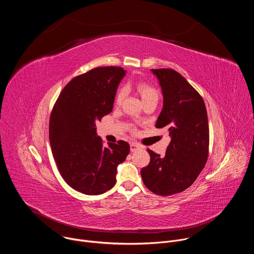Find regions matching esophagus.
I'll return each mask as SVG.
<instances>
[{
	"label": "esophagus",
	"instance_id": "esophagus-1",
	"mask_svg": "<svg viewBox=\"0 0 254 254\" xmlns=\"http://www.w3.org/2000/svg\"><path fill=\"white\" fill-rule=\"evenodd\" d=\"M138 149H140V146L138 143H136V142H131L130 143V151L131 152H135Z\"/></svg>",
	"mask_w": 254,
	"mask_h": 254
}]
</instances>
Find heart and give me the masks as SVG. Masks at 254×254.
<instances>
[{
    "instance_id": "b5f03b06",
    "label": "heart",
    "mask_w": 254,
    "mask_h": 254,
    "mask_svg": "<svg viewBox=\"0 0 254 254\" xmlns=\"http://www.w3.org/2000/svg\"><path fill=\"white\" fill-rule=\"evenodd\" d=\"M135 88H136L137 92L139 93L143 102H146L151 99H158L159 94H158L157 89L152 84H150L146 81H136ZM126 95H127V88L125 86H121L117 90V93L115 96V104L121 105L122 102L124 101ZM132 130H134V128H132Z\"/></svg>"
}]
</instances>
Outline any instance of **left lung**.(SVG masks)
<instances>
[{
  "mask_svg": "<svg viewBox=\"0 0 254 254\" xmlns=\"http://www.w3.org/2000/svg\"><path fill=\"white\" fill-rule=\"evenodd\" d=\"M164 96L156 127L168 128L172 139L165 156L148 149L151 161L140 170L146 187L160 196L185 191L204 169L209 154V125L200 93L179 72L152 69Z\"/></svg>",
  "mask_w": 254,
  "mask_h": 254,
  "instance_id": "8db88e82",
  "label": "left lung"
}]
</instances>
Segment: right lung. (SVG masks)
Returning a JSON list of instances; mask_svg holds the SVG:
<instances>
[{
    "label": "right lung",
    "instance_id": "obj_1",
    "mask_svg": "<svg viewBox=\"0 0 254 254\" xmlns=\"http://www.w3.org/2000/svg\"><path fill=\"white\" fill-rule=\"evenodd\" d=\"M126 71L119 66L93 68L72 78L59 94L50 116L49 139L65 182L86 195L111 190L117 167L129 153L125 140L103 146L97 121L113 111L119 83Z\"/></svg>",
    "mask_w": 254,
    "mask_h": 254
}]
</instances>
